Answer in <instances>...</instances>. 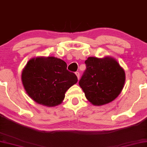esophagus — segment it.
Returning <instances> with one entry per match:
<instances>
[{
    "instance_id": "esophagus-1",
    "label": "esophagus",
    "mask_w": 147,
    "mask_h": 147,
    "mask_svg": "<svg viewBox=\"0 0 147 147\" xmlns=\"http://www.w3.org/2000/svg\"><path fill=\"white\" fill-rule=\"evenodd\" d=\"M75 75H77L78 79H79V78H80V74H79V72H75Z\"/></svg>"
}]
</instances>
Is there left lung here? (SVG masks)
<instances>
[{
  "label": "left lung",
  "mask_w": 147,
  "mask_h": 147,
  "mask_svg": "<svg viewBox=\"0 0 147 147\" xmlns=\"http://www.w3.org/2000/svg\"><path fill=\"white\" fill-rule=\"evenodd\" d=\"M79 82L86 98L94 105L107 104L120 95L125 83V72L117 60L106 56L89 57Z\"/></svg>",
  "instance_id": "obj_1"
}]
</instances>
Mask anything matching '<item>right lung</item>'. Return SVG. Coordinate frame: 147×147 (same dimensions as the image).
I'll list each match as a JSON object with an SVG mask.
<instances>
[{
  "label": "right lung",
  "mask_w": 147,
  "mask_h": 147,
  "mask_svg": "<svg viewBox=\"0 0 147 147\" xmlns=\"http://www.w3.org/2000/svg\"><path fill=\"white\" fill-rule=\"evenodd\" d=\"M64 60L53 56L29 60L23 68L21 81L26 93L39 104H60L69 88L77 83V76L66 69Z\"/></svg>",
  "instance_id": "1"
}]
</instances>
